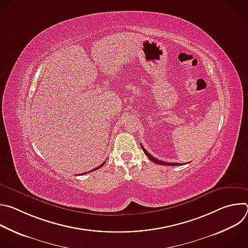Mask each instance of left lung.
I'll use <instances>...</instances> for the list:
<instances>
[{"instance_id":"obj_1","label":"left lung","mask_w":248,"mask_h":248,"mask_svg":"<svg viewBox=\"0 0 248 248\" xmlns=\"http://www.w3.org/2000/svg\"><path fill=\"white\" fill-rule=\"evenodd\" d=\"M141 145V144H140ZM141 148H142V150H143V152L145 153V155L153 162V163H155V164H158V165H163V166H182L183 164L181 163H169V162H164V161H160V160H158V159H156V158H154L142 145H141Z\"/></svg>"}]
</instances>
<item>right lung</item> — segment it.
<instances>
[{
    "label": "right lung",
    "mask_w": 248,
    "mask_h": 248,
    "mask_svg": "<svg viewBox=\"0 0 248 248\" xmlns=\"http://www.w3.org/2000/svg\"><path fill=\"white\" fill-rule=\"evenodd\" d=\"M105 163H106V162H104V163H103V164H101V165H100V166H98V167H97V168H95V169H93V170H89V171H92V170H98V169H100V168H102V167H103V165H104V164H105ZM89 171H87V172H89ZM87 172H83V173H81V174H85V173H87Z\"/></svg>",
    "instance_id": "obj_1"
}]
</instances>
